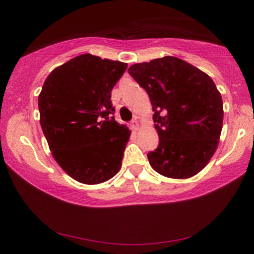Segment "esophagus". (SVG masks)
Here are the masks:
<instances>
[{"label":"esophagus","instance_id":"34e87169","mask_svg":"<svg viewBox=\"0 0 254 254\" xmlns=\"http://www.w3.org/2000/svg\"><path fill=\"white\" fill-rule=\"evenodd\" d=\"M130 127H131V129H133V130H137L138 129V121H137V119H134L133 121H131Z\"/></svg>","mask_w":254,"mask_h":254}]
</instances>
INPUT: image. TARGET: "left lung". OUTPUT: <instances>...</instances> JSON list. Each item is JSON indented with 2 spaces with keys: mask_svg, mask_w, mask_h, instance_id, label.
<instances>
[{
  "mask_svg": "<svg viewBox=\"0 0 254 254\" xmlns=\"http://www.w3.org/2000/svg\"><path fill=\"white\" fill-rule=\"evenodd\" d=\"M128 72L147 91L159 136L148 154L159 175L186 179L200 172L216 151L223 103L206 72L175 57L130 65Z\"/></svg>",
  "mask_w": 254,
  "mask_h": 254,
  "instance_id": "left-lung-1",
  "label": "left lung"
}]
</instances>
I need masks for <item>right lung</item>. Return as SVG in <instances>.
Instances as JSON below:
<instances>
[{"label": "right lung", "mask_w": 254, "mask_h": 254, "mask_svg": "<svg viewBox=\"0 0 254 254\" xmlns=\"http://www.w3.org/2000/svg\"><path fill=\"white\" fill-rule=\"evenodd\" d=\"M127 64L78 55L48 75L38 98L40 125L55 161L72 179L95 185L121 168L130 130L111 117V91Z\"/></svg>", "instance_id": "obj_1"}]
</instances>
